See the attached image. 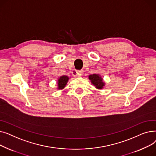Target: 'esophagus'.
Masks as SVG:
<instances>
[{
	"label": "esophagus",
	"mask_w": 156,
	"mask_h": 156,
	"mask_svg": "<svg viewBox=\"0 0 156 156\" xmlns=\"http://www.w3.org/2000/svg\"><path fill=\"white\" fill-rule=\"evenodd\" d=\"M83 75V70H77L76 71V75L78 76H81Z\"/></svg>",
	"instance_id": "obj_1"
}]
</instances>
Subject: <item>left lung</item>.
<instances>
[{
	"instance_id": "obj_1",
	"label": "left lung",
	"mask_w": 156,
	"mask_h": 156,
	"mask_svg": "<svg viewBox=\"0 0 156 156\" xmlns=\"http://www.w3.org/2000/svg\"><path fill=\"white\" fill-rule=\"evenodd\" d=\"M88 78L91 81L92 83L98 89H102L105 85L102 78L97 74L89 75Z\"/></svg>"
}]
</instances>
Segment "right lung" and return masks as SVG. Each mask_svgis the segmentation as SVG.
<instances>
[{
    "mask_svg": "<svg viewBox=\"0 0 156 156\" xmlns=\"http://www.w3.org/2000/svg\"><path fill=\"white\" fill-rule=\"evenodd\" d=\"M69 80V77L66 76H62L58 79V82H57V85H58V89H62L66 85L68 81Z\"/></svg>",
    "mask_w": 156,
    "mask_h": 156,
    "instance_id": "right-lung-1",
    "label": "right lung"
}]
</instances>
